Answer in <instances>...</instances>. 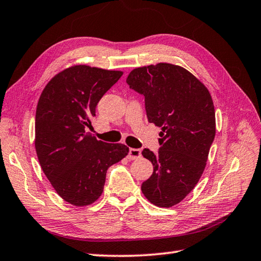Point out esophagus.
Wrapping results in <instances>:
<instances>
[{
  "label": "esophagus",
  "instance_id": "1",
  "mask_svg": "<svg viewBox=\"0 0 261 261\" xmlns=\"http://www.w3.org/2000/svg\"><path fill=\"white\" fill-rule=\"evenodd\" d=\"M141 156V150L140 149H136V148H130L129 149V153H127V159L130 160H135V159H138L140 158Z\"/></svg>",
  "mask_w": 261,
  "mask_h": 261
}]
</instances>
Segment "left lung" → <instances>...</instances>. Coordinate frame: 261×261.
<instances>
[{
  "mask_svg": "<svg viewBox=\"0 0 261 261\" xmlns=\"http://www.w3.org/2000/svg\"><path fill=\"white\" fill-rule=\"evenodd\" d=\"M126 83L145 96L148 121L162 127L158 153L142 151L153 173L141 191L157 206H174L193 191L206 165L215 137L212 97L190 71L167 63L136 68Z\"/></svg>",
  "mask_w": 261,
  "mask_h": 261,
  "instance_id": "1",
  "label": "left lung"
}]
</instances>
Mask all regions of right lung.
<instances>
[{"label":"right lung","instance_id":"add662e5","mask_svg":"<svg viewBox=\"0 0 261 261\" xmlns=\"http://www.w3.org/2000/svg\"><path fill=\"white\" fill-rule=\"evenodd\" d=\"M122 71L77 65L48 83L36 111V151L43 173L58 195L76 206L94 203L103 192L107 170L129 148L98 141L92 126L99 99Z\"/></svg>","mask_w":261,"mask_h":261}]
</instances>
